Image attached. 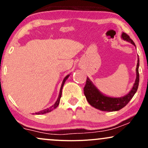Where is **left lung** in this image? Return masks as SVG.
Returning a JSON list of instances; mask_svg holds the SVG:
<instances>
[{"instance_id": "1", "label": "left lung", "mask_w": 148, "mask_h": 148, "mask_svg": "<svg viewBox=\"0 0 148 148\" xmlns=\"http://www.w3.org/2000/svg\"><path fill=\"white\" fill-rule=\"evenodd\" d=\"M122 39L125 41L130 42L132 45L136 47L135 44L129 35L126 33H123L121 35ZM139 58L138 56V62H137L136 69V78L135 82L132 87V90L127 93L126 95L120 97H113L103 95L97 88L95 86L94 84L89 78L87 77L86 84L85 86L84 91V95L86 96L88 102L97 109L100 110L102 111H117L123 108L130 102V101L132 99L135 93L138 90L139 84Z\"/></svg>"}]
</instances>
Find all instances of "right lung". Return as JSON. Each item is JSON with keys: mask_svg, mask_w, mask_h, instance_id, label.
Returning a JSON list of instances; mask_svg holds the SVG:
<instances>
[{"mask_svg": "<svg viewBox=\"0 0 148 148\" xmlns=\"http://www.w3.org/2000/svg\"><path fill=\"white\" fill-rule=\"evenodd\" d=\"M70 74H68V75H67L65 76V77L64 78L63 81H62V85H61V87H60V92H59V95H58V99L56 100V101L55 103H54L53 106H51L50 107V108H46L45 110H42V111H39L38 113H35V114L37 115H40V114H45V113H49V112H51V111H53V109H55L56 108H57L58 106L59 105V103H60V97H61V95H62V87H63L64 84V82L66 81V80L69 78V76Z\"/></svg>", "mask_w": 148, "mask_h": 148, "instance_id": "obj_1", "label": "right lung"}]
</instances>
